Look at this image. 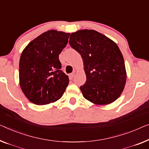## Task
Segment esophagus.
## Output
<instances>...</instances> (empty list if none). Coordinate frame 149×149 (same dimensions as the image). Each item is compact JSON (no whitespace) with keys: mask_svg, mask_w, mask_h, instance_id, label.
<instances>
[{"mask_svg":"<svg viewBox=\"0 0 149 149\" xmlns=\"http://www.w3.org/2000/svg\"><path fill=\"white\" fill-rule=\"evenodd\" d=\"M74 75H75V73H72V74H70V75H69V77H70V79H72L73 78H74Z\"/></svg>","mask_w":149,"mask_h":149,"instance_id":"obj_1","label":"esophagus"}]
</instances>
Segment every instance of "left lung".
Instances as JSON below:
<instances>
[{
	"label": "left lung",
	"instance_id": "obj_1",
	"mask_svg": "<svg viewBox=\"0 0 149 149\" xmlns=\"http://www.w3.org/2000/svg\"><path fill=\"white\" fill-rule=\"evenodd\" d=\"M69 43L84 61L86 81L80 87L83 96L96 105H107L116 100L126 81L124 58L116 43L89 29L72 33Z\"/></svg>",
	"mask_w": 149,
	"mask_h": 149
}]
</instances>
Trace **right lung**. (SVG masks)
<instances>
[{
    "label": "right lung",
    "instance_id": "right-lung-1",
    "mask_svg": "<svg viewBox=\"0 0 149 149\" xmlns=\"http://www.w3.org/2000/svg\"><path fill=\"white\" fill-rule=\"evenodd\" d=\"M70 33L49 30L30 42L19 61V84L29 100L45 105L60 99L69 77L60 70L59 55L68 44Z\"/></svg>",
    "mask_w": 149,
    "mask_h": 149
}]
</instances>
